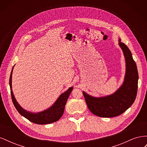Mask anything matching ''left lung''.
Returning a JSON list of instances; mask_svg holds the SVG:
<instances>
[{"instance_id":"8db88e82","label":"left lung","mask_w":147,"mask_h":147,"mask_svg":"<svg viewBox=\"0 0 147 147\" xmlns=\"http://www.w3.org/2000/svg\"><path fill=\"white\" fill-rule=\"evenodd\" d=\"M118 44L123 52L126 62V73L122 85L112 94L93 97L83 91L88 107L95 115L104 118L118 116L134 103L137 96L139 75L132 53L119 38Z\"/></svg>"}]
</instances>
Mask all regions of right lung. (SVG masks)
Wrapping results in <instances>:
<instances>
[{"instance_id": "add662e5", "label": "right lung", "mask_w": 147, "mask_h": 147, "mask_svg": "<svg viewBox=\"0 0 147 147\" xmlns=\"http://www.w3.org/2000/svg\"><path fill=\"white\" fill-rule=\"evenodd\" d=\"M14 66L13 67L11 72L9 84L10 87L11 96L13 103L14 104L16 110H18V112L22 116H23L26 119L29 120L30 121L35 124H50L58 121V120L61 118V117L63 116L67 100L68 97L70 94V93L72 92L74 88H69L65 92H63V94H61L58 98H57V99L56 100L55 103L48 109L42 111V112H40L38 113H33L29 112V111L26 110L23 108H22V107L18 103V102L15 99V97L14 96V94H13V92L12 91L11 80L13 69V67H14Z\"/></svg>"}]
</instances>
